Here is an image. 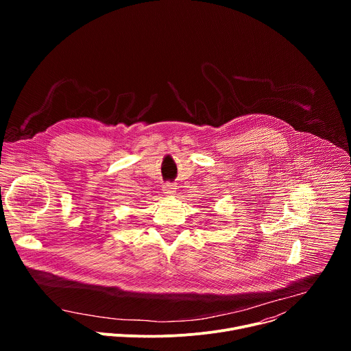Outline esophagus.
Returning a JSON list of instances; mask_svg holds the SVG:
<instances>
[{
	"mask_svg": "<svg viewBox=\"0 0 351 351\" xmlns=\"http://www.w3.org/2000/svg\"><path fill=\"white\" fill-rule=\"evenodd\" d=\"M162 190H164V193L167 195H172V194L176 193V187H175L173 183H164L162 184Z\"/></svg>",
	"mask_w": 351,
	"mask_h": 351,
	"instance_id": "esophagus-1",
	"label": "esophagus"
}]
</instances>
